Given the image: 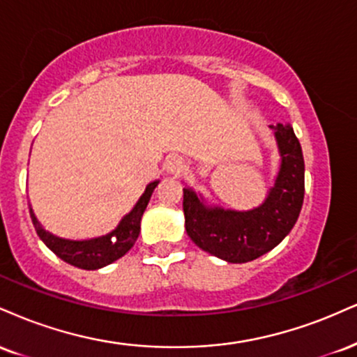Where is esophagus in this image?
Wrapping results in <instances>:
<instances>
[{"instance_id": "obj_1", "label": "esophagus", "mask_w": 357, "mask_h": 357, "mask_svg": "<svg viewBox=\"0 0 357 357\" xmlns=\"http://www.w3.org/2000/svg\"><path fill=\"white\" fill-rule=\"evenodd\" d=\"M184 167H186V165H184V161H183V158L181 156H169L166 160V169H167V173H173V174H179L181 173V171L184 169Z\"/></svg>"}]
</instances>
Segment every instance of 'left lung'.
<instances>
[{
    "instance_id": "obj_1",
    "label": "left lung",
    "mask_w": 357,
    "mask_h": 357,
    "mask_svg": "<svg viewBox=\"0 0 357 357\" xmlns=\"http://www.w3.org/2000/svg\"><path fill=\"white\" fill-rule=\"evenodd\" d=\"M276 135L281 169L259 208L231 211L206 208L190 188H183L186 233L196 246L227 263H248L276 248L298 221L304 199V158L294 130L271 126Z\"/></svg>"
}]
</instances>
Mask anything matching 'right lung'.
Instances as JSON below:
<instances>
[{"label": "right lung", "mask_w": 357, "mask_h": 357, "mask_svg": "<svg viewBox=\"0 0 357 357\" xmlns=\"http://www.w3.org/2000/svg\"><path fill=\"white\" fill-rule=\"evenodd\" d=\"M156 186L158 181L149 183L146 186V191L132 208V211L123 218V221L119 222V226L113 233L102 236V238L89 239V241H70V239L56 238L48 231L43 229L31 208H29V214H31L33 226L40 239L56 256L61 257L68 264L76 266V268L100 269L102 266H108L113 261L119 259L135 246L141 229V216H143L146 206L149 203V197H151Z\"/></svg>", "instance_id": "add662e5"}]
</instances>
